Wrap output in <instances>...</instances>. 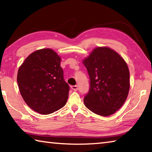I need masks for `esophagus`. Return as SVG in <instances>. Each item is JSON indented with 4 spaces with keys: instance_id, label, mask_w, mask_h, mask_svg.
Wrapping results in <instances>:
<instances>
[{
    "instance_id": "1",
    "label": "esophagus",
    "mask_w": 152,
    "mask_h": 152,
    "mask_svg": "<svg viewBox=\"0 0 152 152\" xmlns=\"http://www.w3.org/2000/svg\"><path fill=\"white\" fill-rule=\"evenodd\" d=\"M71 88L74 91H78V86H71Z\"/></svg>"
}]
</instances>
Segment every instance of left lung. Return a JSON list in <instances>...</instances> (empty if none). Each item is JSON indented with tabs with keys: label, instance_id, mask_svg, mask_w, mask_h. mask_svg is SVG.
<instances>
[{
	"label": "left lung",
	"instance_id": "1",
	"mask_svg": "<svg viewBox=\"0 0 152 152\" xmlns=\"http://www.w3.org/2000/svg\"><path fill=\"white\" fill-rule=\"evenodd\" d=\"M82 63L90 76V89L84 99L86 108L107 117L124 104L129 91V70L121 56L108 47L94 48Z\"/></svg>",
	"mask_w": 152,
	"mask_h": 152
}]
</instances>
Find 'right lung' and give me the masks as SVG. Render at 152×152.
Masks as SVG:
<instances>
[{
	"label": "right lung",
	"instance_id": "right-lung-1",
	"mask_svg": "<svg viewBox=\"0 0 152 152\" xmlns=\"http://www.w3.org/2000/svg\"><path fill=\"white\" fill-rule=\"evenodd\" d=\"M61 58L50 48L38 50L19 67L17 83L23 99L31 109L49 115L66 104L69 87L64 79Z\"/></svg>",
	"mask_w": 152,
	"mask_h": 152
}]
</instances>
